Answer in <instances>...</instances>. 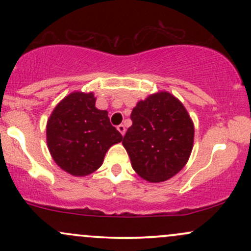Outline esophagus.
Segmentation results:
<instances>
[{
  "instance_id": "1",
  "label": "esophagus",
  "mask_w": 251,
  "mask_h": 251,
  "mask_svg": "<svg viewBox=\"0 0 251 251\" xmlns=\"http://www.w3.org/2000/svg\"><path fill=\"white\" fill-rule=\"evenodd\" d=\"M117 128H118V131H119L120 133H122L123 135L125 134V132H126V128H125V126H124V125H119V126H118Z\"/></svg>"
}]
</instances>
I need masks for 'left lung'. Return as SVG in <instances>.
I'll return each instance as SVG.
<instances>
[{
  "label": "left lung",
  "instance_id": "8db88e82",
  "mask_svg": "<svg viewBox=\"0 0 251 251\" xmlns=\"http://www.w3.org/2000/svg\"><path fill=\"white\" fill-rule=\"evenodd\" d=\"M131 120L123 145L134 171L151 183L177 175L188 163L195 135L183 103L169 92H158L137 103Z\"/></svg>",
  "mask_w": 251,
  "mask_h": 251
}]
</instances>
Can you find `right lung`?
I'll return each instance as SVG.
<instances>
[{"label": "right lung", "instance_id": "obj_1", "mask_svg": "<svg viewBox=\"0 0 251 251\" xmlns=\"http://www.w3.org/2000/svg\"><path fill=\"white\" fill-rule=\"evenodd\" d=\"M107 111L96 107L92 93L73 92L56 105L47 122V145L63 171L82 177L101 166L106 152L123 140Z\"/></svg>", "mask_w": 251, "mask_h": 251}]
</instances>
